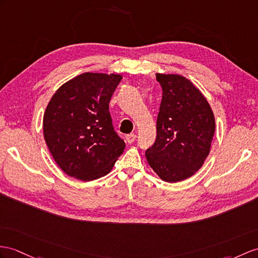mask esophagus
I'll return each instance as SVG.
<instances>
[{
  "instance_id": "esophagus-1",
  "label": "esophagus",
  "mask_w": 258,
  "mask_h": 258,
  "mask_svg": "<svg viewBox=\"0 0 258 258\" xmlns=\"http://www.w3.org/2000/svg\"><path fill=\"white\" fill-rule=\"evenodd\" d=\"M136 138H137V136H136L135 134L127 135V136H125V141H127L129 144H131V143H134V142H135Z\"/></svg>"
}]
</instances>
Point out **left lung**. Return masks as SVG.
<instances>
[{
    "mask_svg": "<svg viewBox=\"0 0 258 258\" xmlns=\"http://www.w3.org/2000/svg\"><path fill=\"white\" fill-rule=\"evenodd\" d=\"M162 102L156 139L146 151L149 165L168 183L184 180L203 166L215 135L210 105L189 80L178 74L156 73Z\"/></svg>",
    "mask_w": 258,
    "mask_h": 258,
    "instance_id": "obj_1",
    "label": "left lung"
}]
</instances>
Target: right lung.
Returning a JSON list of instances; mask_svg holds the SVG:
<instances>
[{
  "mask_svg": "<svg viewBox=\"0 0 258 258\" xmlns=\"http://www.w3.org/2000/svg\"><path fill=\"white\" fill-rule=\"evenodd\" d=\"M122 77L86 72L54 93L43 115V137L60 168L81 180L108 174L124 141L112 125L109 102Z\"/></svg>",
  "mask_w": 258,
  "mask_h": 258,
  "instance_id": "add662e5",
  "label": "right lung"
}]
</instances>
